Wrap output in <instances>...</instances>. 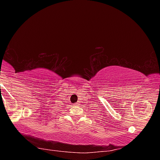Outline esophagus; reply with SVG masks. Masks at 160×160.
<instances>
[{
    "label": "esophagus",
    "instance_id": "34e87169",
    "mask_svg": "<svg viewBox=\"0 0 160 160\" xmlns=\"http://www.w3.org/2000/svg\"><path fill=\"white\" fill-rule=\"evenodd\" d=\"M73 107H78V106H79V103H74V104H73Z\"/></svg>",
    "mask_w": 160,
    "mask_h": 160
}]
</instances>
